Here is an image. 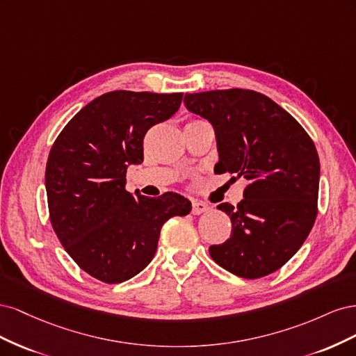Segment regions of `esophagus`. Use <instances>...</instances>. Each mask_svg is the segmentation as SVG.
I'll return each mask as SVG.
<instances>
[{
  "label": "esophagus",
  "instance_id": "34e87169",
  "mask_svg": "<svg viewBox=\"0 0 356 356\" xmlns=\"http://www.w3.org/2000/svg\"><path fill=\"white\" fill-rule=\"evenodd\" d=\"M208 211H209V207L207 203L199 202V200H193V209H191L193 215H200V213H204Z\"/></svg>",
  "mask_w": 356,
  "mask_h": 356
}]
</instances>
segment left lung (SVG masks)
<instances>
[{
	"mask_svg": "<svg viewBox=\"0 0 356 356\" xmlns=\"http://www.w3.org/2000/svg\"><path fill=\"white\" fill-rule=\"evenodd\" d=\"M184 105L213 127V170L250 181L238 207L218 204L233 229L222 245L209 248L212 260L246 279L276 272L316 218L321 168L314 141L282 106L254 90L186 93Z\"/></svg>",
	"mask_w": 356,
	"mask_h": 356,
	"instance_id": "obj_1",
	"label": "left lung"
}]
</instances>
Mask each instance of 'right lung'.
<instances>
[{"instance_id": "1", "label": "right lung", "mask_w": 356, "mask_h": 356, "mask_svg": "<svg viewBox=\"0 0 356 356\" xmlns=\"http://www.w3.org/2000/svg\"><path fill=\"white\" fill-rule=\"evenodd\" d=\"M181 101L182 93L108 92L83 106L50 149L53 230L72 260L102 282H124L144 270L163 224L191 211L178 193L157 199L124 190L127 168L144 160L147 131L174 115Z\"/></svg>"}]
</instances>
